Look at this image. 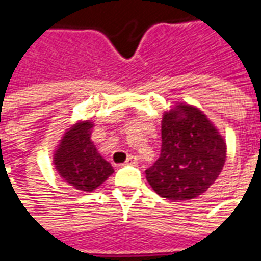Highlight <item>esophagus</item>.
Listing matches in <instances>:
<instances>
[{
  "mask_svg": "<svg viewBox=\"0 0 261 261\" xmlns=\"http://www.w3.org/2000/svg\"><path fill=\"white\" fill-rule=\"evenodd\" d=\"M138 162V159H137V156H134V155H128L127 156V159H125L124 165H134Z\"/></svg>",
  "mask_w": 261,
  "mask_h": 261,
  "instance_id": "34e87169",
  "label": "esophagus"
}]
</instances>
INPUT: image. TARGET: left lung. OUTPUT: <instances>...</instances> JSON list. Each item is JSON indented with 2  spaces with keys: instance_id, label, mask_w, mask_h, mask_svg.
Here are the masks:
<instances>
[{
  "instance_id": "8db88e82",
  "label": "left lung",
  "mask_w": 261,
  "mask_h": 261,
  "mask_svg": "<svg viewBox=\"0 0 261 261\" xmlns=\"http://www.w3.org/2000/svg\"><path fill=\"white\" fill-rule=\"evenodd\" d=\"M161 131V156L145 170L155 193L183 201L207 192L226 158V144L218 130L201 110L179 103L165 112Z\"/></svg>"
}]
</instances>
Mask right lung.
<instances>
[{"instance_id":"obj_1","label":"right lung","mask_w":261,"mask_h":261,"mask_svg":"<svg viewBox=\"0 0 261 261\" xmlns=\"http://www.w3.org/2000/svg\"><path fill=\"white\" fill-rule=\"evenodd\" d=\"M92 127L89 120L78 121L65 131L54 153L59 175L69 186L86 193L93 192L114 172L93 145Z\"/></svg>"}]
</instances>
